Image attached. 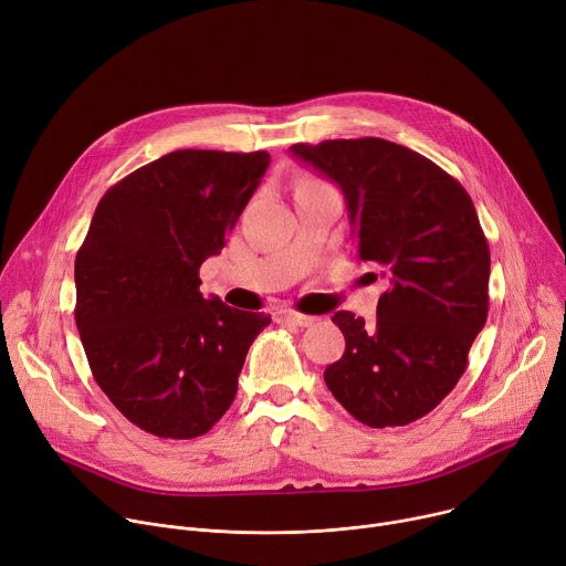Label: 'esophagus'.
Masks as SVG:
<instances>
[{"mask_svg":"<svg viewBox=\"0 0 566 566\" xmlns=\"http://www.w3.org/2000/svg\"><path fill=\"white\" fill-rule=\"evenodd\" d=\"M280 318L295 325V327H310L316 323L314 316H306V314H300V312H280Z\"/></svg>","mask_w":566,"mask_h":566,"instance_id":"1","label":"esophagus"}]
</instances>
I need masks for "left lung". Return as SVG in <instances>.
I'll list each match as a JSON object with an SVG mask.
<instances>
[{
    "label": "left lung",
    "instance_id": "1",
    "mask_svg": "<svg viewBox=\"0 0 566 566\" xmlns=\"http://www.w3.org/2000/svg\"><path fill=\"white\" fill-rule=\"evenodd\" d=\"M289 150L340 187L356 256L388 280L373 325L334 314L345 352L325 384L368 427L416 422L453 390L488 318L490 248L474 202L438 165L388 139Z\"/></svg>",
    "mask_w": 566,
    "mask_h": 566
}]
</instances>
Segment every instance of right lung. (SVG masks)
I'll use <instances>...</instances> for the list:
<instances>
[{
	"mask_svg": "<svg viewBox=\"0 0 566 566\" xmlns=\"http://www.w3.org/2000/svg\"><path fill=\"white\" fill-rule=\"evenodd\" d=\"M271 156L174 150L98 200L76 252V327L98 388L158 438L208 433L230 408L271 316L198 291Z\"/></svg>",
	"mask_w": 566,
	"mask_h": 566,
	"instance_id": "1",
	"label": "right lung"
}]
</instances>
